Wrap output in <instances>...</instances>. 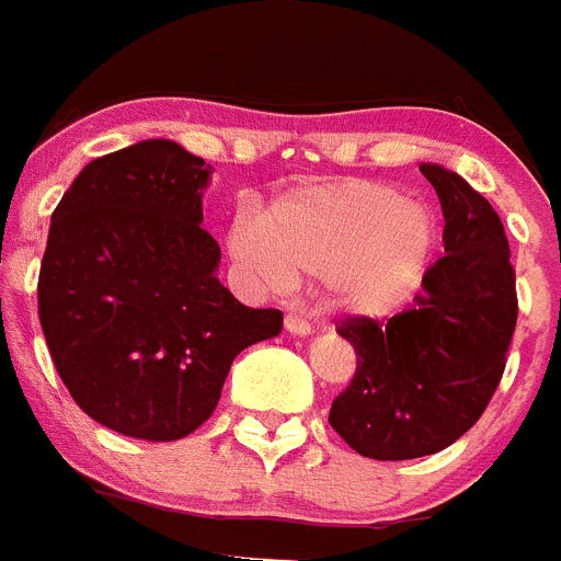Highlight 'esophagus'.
<instances>
[{"label": "esophagus", "instance_id": "34e87169", "mask_svg": "<svg viewBox=\"0 0 561 561\" xmlns=\"http://www.w3.org/2000/svg\"><path fill=\"white\" fill-rule=\"evenodd\" d=\"M284 325H286V331H291V334H309L311 331V323L300 314H286Z\"/></svg>", "mask_w": 561, "mask_h": 561}]
</instances>
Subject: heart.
<instances>
[{
  "instance_id": "obj_1",
  "label": "heart",
  "mask_w": 561,
  "mask_h": 561,
  "mask_svg": "<svg viewBox=\"0 0 561 561\" xmlns=\"http://www.w3.org/2000/svg\"><path fill=\"white\" fill-rule=\"evenodd\" d=\"M438 244L433 213L396 187L336 180L277 199L264 219L238 216L230 255L272 289L325 277L342 309L385 314L415 289Z\"/></svg>"
}]
</instances>
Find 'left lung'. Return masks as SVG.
Masks as SVG:
<instances>
[{
  "label": "left lung",
  "instance_id": "1",
  "mask_svg": "<svg viewBox=\"0 0 561 561\" xmlns=\"http://www.w3.org/2000/svg\"><path fill=\"white\" fill-rule=\"evenodd\" d=\"M444 210V252L424 291L393 317L354 314L336 334L356 370L329 424L354 453L410 460L472 430L503 379L517 329V277L497 210L458 173L421 165Z\"/></svg>",
  "mask_w": 561,
  "mask_h": 561
}]
</instances>
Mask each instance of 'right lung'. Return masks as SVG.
I'll use <instances>...</instances> for the list:
<instances>
[{"instance_id":"obj_1","label":"right lung","mask_w":561,"mask_h":561,"mask_svg":"<svg viewBox=\"0 0 561 561\" xmlns=\"http://www.w3.org/2000/svg\"><path fill=\"white\" fill-rule=\"evenodd\" d=\"M207 173L176 142H137L89 162L53 213L38 272L49 356L78 408L128 438L199 430L232 359L284 329L216 277Z\"/></svg>"}]
</instances>
